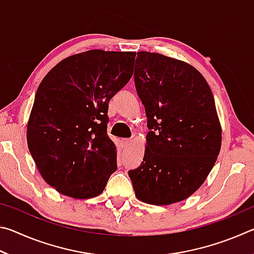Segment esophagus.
Returning <instances> with one entry per match:
<instances>
[{"label": "esophagus", "instance_id": "esophagus-1", "mask_svg": "<svg viewBox=\"0 0 254 254\" xmlns=\"http://www.w3.org/2000/svg\"><path fill=\"white\" fill-rule=\"evenodd\" d=\"M120 142H121L122 148H127L131 143V140L130 139H122L121 141H120Z\"/></svg>", "mask_w": 254, "mask_h": 254}]
</instances>
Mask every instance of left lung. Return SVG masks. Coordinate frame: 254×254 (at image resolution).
I'll list each match as a JSON object with an SVG mask.
<instances>
[{
    "label": "left lung",
    "mask_w": 254,
    "mask_h": 254,
    "mask_svg": "<svg viewBox=\"0 0 254 254\" xmlns=\"http://www.w3.org/2000/svg\"><path fill=\"white\" fill-rule=\"evenodd\" d=\"M134 84L150 130L143 161L128 170L135 196L152 205L186 199L220 153L222 131L212 91L196 68L147 51L136 55Z\"/></svg>",
    "instance_id": "1"
}]
</instances>
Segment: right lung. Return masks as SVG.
Returning a JSON list of instances; mask_svg holds the SVG:
<instances>
[{
	"label": "right lung",
	"mask_w": 254,
	"mask_h": 254,
	"mask_svg": "<svg viewBox=\"0 0 254 254\" xmlns=\"http://www.w3.org/2000/svg\"><path fill=\"white\" fill-rule=\"evenodd\" d=\"M135 53L89 50L60 62L38 87L30 114V153L47 184L87 199L118 169L107 135L109 102L132 77Z\"/></svg>",
	"instance_id": "obj_1"
}]
</instances>
